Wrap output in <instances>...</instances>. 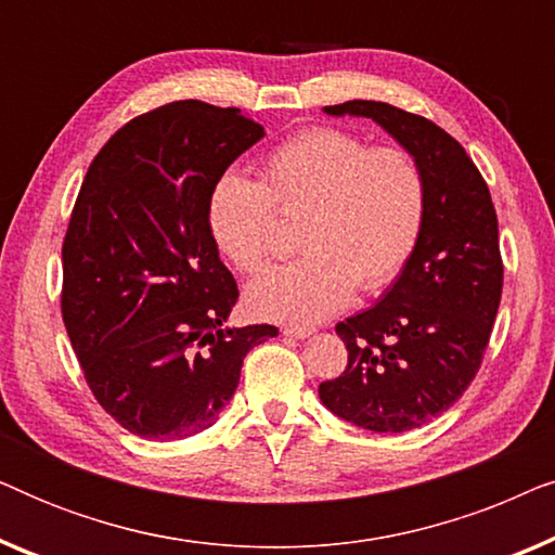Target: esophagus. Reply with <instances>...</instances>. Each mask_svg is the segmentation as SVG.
Masks as SVG:
<instances>
[{
  "mask_svg": "<svg viewBox=\"0 0 555 555\" xmlns=\"http://www.w3.org/2000/svg\"><path fill=\"white\" fill-rule=\"evenodd\" d=\"M283 336H291V338H308L313 328H306V325H283Z\"/></svg>",
  "mask_w": 555,
  "mask_h": 555,
  "instance_id": "esophagus-1",
  "label": "esophagus"
}]
</instances>
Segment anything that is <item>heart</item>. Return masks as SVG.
Instances as JSON below:
<instances>
[{"mask_svg": "<svg viewBox=\"0 0 555 555\" xmlns=\"http://www.w3.org/2000/svg\"><path fill=\"white\" fill-rule=\"evenodd\" d=\"M278 211L306 215L298 230L306 255L257 280L249 308L315 323L344 308L353 287L376 293L399 278L420 245L427 181L406 149L315 126L278 143L262 158L260 181L224 171L209 189L211 237L245 275L268 268Z\"/></svg>", "mask_w": 555, "mask_h": 555, "instance_id": "1", "label": "heart"}]
</instances>
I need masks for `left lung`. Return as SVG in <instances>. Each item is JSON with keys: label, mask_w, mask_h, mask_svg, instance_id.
<instances>
[{"label": "left lung", "mask_w": 555, "mask_h": 555, "mask_svg": "<svg viewBox=\"0 0 555 555\" xmlns=\"http://www.w3.org/2000/svg\"><path fill=\"white\" fill-rule=\"evenodd\" d=\"M323 111L376 120L427 181L420 245L382 302L336 325L348 363L318 386L340 420L406 431L447 412L480 371L503 295L498 215L473 158L429 118L378 101Z\"/></svg>", "instance_id": "left-lung-1"}]
</instances>
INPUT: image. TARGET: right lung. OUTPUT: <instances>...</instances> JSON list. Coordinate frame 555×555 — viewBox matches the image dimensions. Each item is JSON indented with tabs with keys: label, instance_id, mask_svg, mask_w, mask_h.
Masks as SVG:
<instances>
[{
	"label": "right lung",
	"instance_id": "right-lung-1",
	"mask_svg": "<svg viewBox=\"0 0 555 555\" xmlns=\"http://www.w3.org/2000/svg\"><path fill=\"white\" fill-rule=\"evenodd\" d=\"M264 135L237 108L177 101L111 135L63 240L60 310L98 404L143 439L215 424L275 325L224 328L240 298L209 232V189Z\"/></svg>",
	"mask_w": 555,
	"mask_h": 555
}]
</instances>
